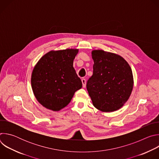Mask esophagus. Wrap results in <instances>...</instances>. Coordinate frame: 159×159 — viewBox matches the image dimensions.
<instances>
[{
	"mask_svg": "<svg viewBox=\"0 0 159 159\" xmlns=\"http://www.w3.org/2000/svg\"><path fill=\"white\" fill-rule=\"evenodd\" d=\"M82 87H83L84 88H85V85H86V80H85V79H82Z\"/></svg>",
	"mask_w": 159,
	"mask_h": 159,
	"instance_id": "obj_1",
	"label": "esophagus"
}]
</instances>
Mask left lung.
<instances>
[{
    "mask_svg": "<svg viewBox=\"0 0 159 159\" xmlns=\"http://www.w3.org/2000/svg\"><path fill=\"white\" fill-rule=\"evenodd\" d=\"M93 75L87 90L94 106L102 112L120 109L128 100L134 80L131 67L121 56L102 50L92 51Z\"/></svg>",
    "mask_w": 159,
    "mask_h": 159,
    "instance_id": "obj_1",
    "label": "left lung"
}]
</instances>
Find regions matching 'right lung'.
<instances>
[{"label":"right lung","mask_w":159,"mask_h":159,"mask_svg":"<svg viewBox=\"0 0 159 159\" xmlns=\"http://www.w3.org/2000/svg\"><path fill=\"white\" fill-rule=\"evenodd\" d=\"M79 49L52 50L36 63L31 74V87L43 107L58 111L71 101L82 84L73 66Z\"/></svg>","instance_id":"right-lung-1"}]
</instances>
